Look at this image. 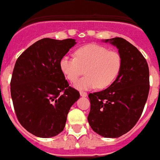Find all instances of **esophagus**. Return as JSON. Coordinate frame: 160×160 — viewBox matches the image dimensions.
I'll return each instance as SVG.
<instances>
[{
  "label": "esophagus",
  "mask_w": 160,
  "mask_h": 160,
  "mask_svg": "<svg viewBox=\"0 0 160 160\" xmlns=\"http://www.w3.org/2000/svg\"><path fill=\"white\" fill-rule=\"evenodd\" d=\"M80 96L83 97V98H86L87 96H88V93L84 92H80Z\"/></svg>",
  "instance_id": "34e87169"
}]
</instances>
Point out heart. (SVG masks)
<instances>
[{
    "instance_id": "1",
    "label": "heart",
    "mask_w": 160,
    "mask_h": 160,
    "mask_svg": "<svg viewBox=\"0 0 160 160\" xmlns=\"http://www.w3.org/2000/svg\"><path fill=\"white\" fill-rule=\"evenodd\" d=\"M76 58L64 55L59 62L60 69L66 78L75 82L82 74L86 76L74 83L78 90H89L98 86L106 88L114 82L122 65L121 54L96 44L84 45L75 52Z\"/></svg>"
}]
</instances>
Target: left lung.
Returning <instances> with one entry per match:
<instances>
[{
	"mask_svg": "<svg viewBox=\"0 0 160 160\" xmlns=\"http://www.w3.org/2000/svg\"><path fill=\"white\" fill-rule=\"evenodd\" d=\"M116 46L122 58L112 85L90 93L91 128L105 138H118L131 131L142 114L149 91L148 63L140 51L123 38L102 40Z\"/></svg>",
	"mask_w": 160,
	"mask_h": 160,
	"instance_id": "8db88e82",
	"label": "left lung"
}]
</instances>
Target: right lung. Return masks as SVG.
<instances>
[{
  "label": "right lung",
  "instance_id": "obj_1",
  "mask_svg": "<svg viewBox=\"0 0 160 160\" xmlns=\"http://www.w3.org/2000/svg\"><path fill=\"white\" fill-rule=\"evenodd\" d=\"M76 44L73 39L44 38L15 62L11 81L15 114L21 126L37 137L62 132L70 108L80 98L59 67L60 59Z\"/></svg>",
  "mask_w": 160,
  "mask_h": 160
}]
</instances>
